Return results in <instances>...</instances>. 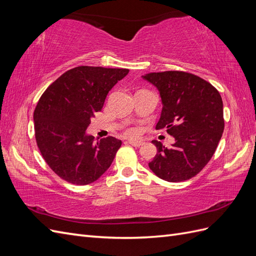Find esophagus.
Returning <instances> with one entry per match:
<instances>
[{"mask_svg":"<svg viewBox=\"0 0 256 256\" xmlns=\"http://www.w3.org/2000/svg\"><path fill=\"white\" fill-rule=\"evenodd\" d=\"M129 144L134 146V147H140L141 145H143V142H141V141H129Z\"/></svg>","mask_w":256,"mask_h":256,"instance_id":"34e87169","label":"esophagus"}]
</instances>
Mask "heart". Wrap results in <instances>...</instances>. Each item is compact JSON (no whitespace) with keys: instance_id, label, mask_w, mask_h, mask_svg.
I'll use <instances>...</instances> for the list:
<instances>
[{"instance_id":"1","label":"heart","mask_w":256,"mask_h":256,"mask_svg":"<svg viewBox=\"0 0 256 256\" xmlns=\"http://www.w3.org/2000/svg\"><path fill=\"white\" fill-rule=\"evenodd\" d=\"M127 134H128V136H136V130L134 129V128L128 129V130H127Z\"/></svg>"}]
</instances>
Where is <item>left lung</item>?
Wrapping results in <instances>:
<instances>
[{"mask_svg":"<svg viewBox=\"0 0 256 256\" xmlns=\"http://www.w3.org/2000/svg\"><path fill=\"white\" fill-rule=\"evenodd\" d=\"M159 90L162 111L156 129H166L175 142L170 148L152 141L157 154L148 164L159 178L188 180L202 171L214 154L224 130L220 92L200 76L184 72L142 76Z\"/></svg>","mask_w":256,"mask_h":256,"instance_id":"8db88e82","label":"left lung"}]
</instances>
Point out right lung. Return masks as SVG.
<instances>
[{
	"mask_svg": "<svg viewBox=\"0 0 256 256\" xmlns=\"http://www.w3.org/2000/svg\"><path fill=\"white\" fill-rule=\"evenodd\" d=\"M128 69L79 66L44 90L34 111L35 138L42 156L62 180L74 184L97 180L114 160L122 141L108 136L94 142L86 132L108 92Z\"/></svg>",
	"mask_w": 256,
	"mask_h": 256,
	"instance_id": "add662e5",
	"label": "right lung"
}]
</instances>
